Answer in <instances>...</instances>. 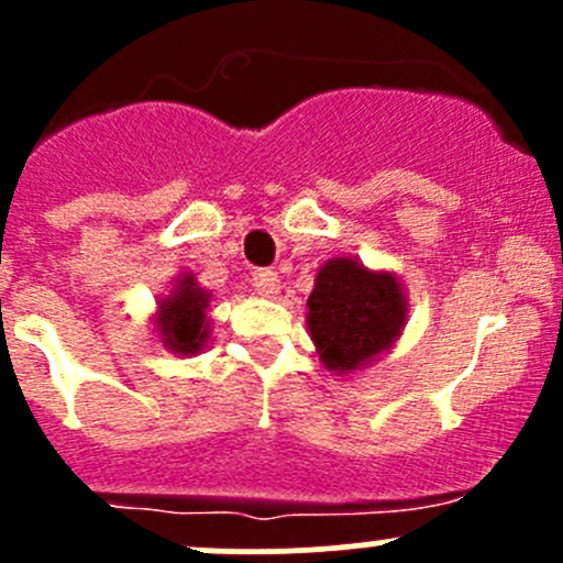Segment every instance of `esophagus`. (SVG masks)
<instances>
[{
	"label": "esophagus",
	"instance_id": "obj_1",
	"mask_svg": "<svg viewBox=\"0 0 563 563\" xmlns=\"http://www.w3.org/2000/svg\"><path fill=\"white\" fill-rule=\"evenodd\" d=\"M253 288L258 297H277V291H280V277H277V272L272 269H258L253 272Z\"/></svg>",
	"mask_w": 563,
	"mask_h": 563
}]
</instances>
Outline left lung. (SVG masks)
Listing matches in <instances>:
<instances>
[{
  "label": "left lung",
  "mask_w": 563,
  "mask_h": 563,
  "mask_svg": "<svg viewBox=\"0 0 563 563\" xmlns=\"http://www.w3.org/2000/svg\"><path fill=\"white\" fill-rule=\"evenodd\" d=\"M305 321L323 367L354 376L400 340L408 321L406 288L395 272L338 255L318 266Z\"/></svg>",
  "instance_id": "left-lung-1"
}]
</instances>
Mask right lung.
<instances>
[{
    "mask_svg": "<svg viewBox=\"0 0 563 563\" xmlns=\"http://www.w3.org/2000/svg\"><path fill=\"white\" fill-rule=\"evenodd\" d=\"M212 302V291L196 280L192 272H179L174 277L172 291L157 297L152 329L163 349L176 356H196L207 349L212 338L207 308Z\"/></svg>",
    "mask_w": 563,
    "mask_h": 563,
    "instance_id": "right-lung-1",
    "label": "right lung"
}]
</instances>
